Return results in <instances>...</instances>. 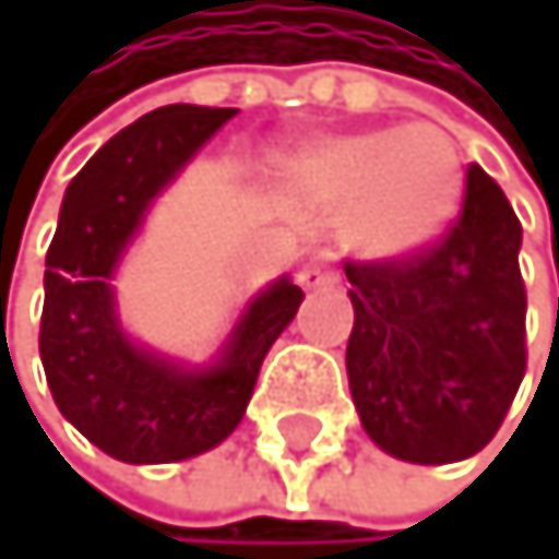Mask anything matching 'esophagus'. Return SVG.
Here are the masks:
<instances>
[{
    "mask_svg": "<svg viewBox=\"0 0 559 559\" xmlns=\"http://www.w3.org/2000/svg\"><path fill=\"white\" fill-rule=\"evenodd\" d=\"M329 283H335V269H332V262L325 255L311 259L308 265L300 269V286H304V290H322V286H329Z\"/></svg>",
    "mask_w": 559,
    "mask_h": 559,
    "instance_id": "esophagus-1",
    "label": "esophagus"
}]
</instances>
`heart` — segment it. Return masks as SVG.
Masks as SVG:
<instances>
[{
    "mask_svg": "<svg viewBox=\"0 0 559 559\" xmlns=\"http://www.w3.org/2000/svg\"><path fill=\"white\" fill-rule=\"evenodd\" d=\"M311 206L346 210V237L367 259H409L459 219L465 164L444 129H371L329 135L283 167Z\"/></svg>",
    "mask_w": 559,
    "mask_h": 559,
    "instance_id": "b5f03b06",
    "label": "heart"
}]
</instances>
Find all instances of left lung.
I'll list each match as a JSON object with an SVG mask.
<instances>
[{"instance_id":"obj_1","label":"left lung","mask_w":559,"mask_h":559,"mask_svg":"<svg viewBox=\"0 0 559 559\" xmlns=\"http://www.w3.org/2000/svg\"><path fill=\"white\" fill-rule=\"evenodd\" d=\"M522 224L483 167L438 245L399 262H346V374L381 451L462 462L487 448L525 378Z\"/></svg>"}]
</instances>
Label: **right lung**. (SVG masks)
Segmentation results:
<instances>
[{"label": "right lung", "instance_id": "1", "mask_svg": "<svg viewBox=\"0 0 559 559\" xmlns=\"http://www.w3.org/2000/svg\"><path fill=\"white\" fill-rule=\"evenodd\" d=\"M234 115L167 104L108 139L66 188L45 259L40 364L59 413L118 462H181L230 438L269 346L304 300L290 276L269 283L202 367L139 346L121 329L111 286L121 255L153 199Z\"/></svg>", "mask_w": 559, "mask_h": 559}]
</instances>
